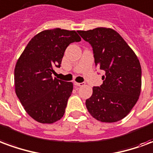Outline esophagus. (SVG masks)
Listing matches in <instances>:
<instances>
[{
  "mask_svg": "<svg viewBox=\"0 0 153 153\" xmlns=\"http://www.w3.org/2000/svg\"><path fill=\"white\" fill-rule=\"evenodd\" d=\"M74 85H76V86H79V87H83L84 85V83H77V82H74Z\"/></svg>",
  "mask_w": 153,
  "mask_h": 153,
  "instance_id": "obj_1",
  "label": "esophagus"
}]
</instances>
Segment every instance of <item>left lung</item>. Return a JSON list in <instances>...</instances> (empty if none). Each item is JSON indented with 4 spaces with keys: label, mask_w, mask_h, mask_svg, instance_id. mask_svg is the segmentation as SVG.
Returning a JSON list of instances; mask_svg holds the SVG:
<instances>
[{
    "label": "left lung",
    "mask_w": 153,
    "mask_h": 153,
    "mask_svg": "<svg viewBox=\"0 0 153 153\" xmlns=\"http://www.w3.org/2000/svg\"><path fill=\"white\" fill-rule=\"evenodd\" d=\"M78 33L92 45L95 65L105 71L103 83L93 87V95L86 100L87 109L101 122L119 121L131 111L141 93L138 56L112 28L101 27Z\"/></svg>",
    "instance_id": "left-lung-1"
}]
</instances>
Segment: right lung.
Returning <instances> with one entry per match:
<instances>
[{
	"mask_svg": "<svg viewBox=\"0 0 153 153\" xmlns=\"http://www.w3.org/2000/svg\"><path fill=\"white\" fill-rule=\"evenodd\" d=\"M81 41L74 30L47 29L29 41L15 68V93L36 121L52 124L62 118L73 83L52 78L66 47Z\"/></svg>",
	"mask_w": 153,
	"mask_h": 153,
	"instance_id": "obj_1",
	"label": "right lung"
}]
</instances>
